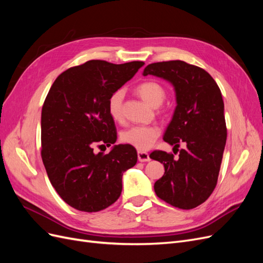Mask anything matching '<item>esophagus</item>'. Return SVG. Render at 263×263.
Masks as SVG:
<instances>
[{
	"label": "esophagus",
	"mask_w": 263,
	"mask_h": 263,
	"mask_svg": "<svg viewBox=\"0 0 263 263\" xmlns=\"http://www.w3.org/2000/svg\"><path fill=\"white\" fill-rule=\"evenodd\" d=\"M138 160L140 162H148L150 161V157L147 153H142V151H138Z\"/></svg>",
	"instance_id": "obj_1"
}]
</instances>
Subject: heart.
<instances>
[{"label":"heart","mask_w":263,"mask_h":263,"mask_svg":"<svg viewBox=\"0 0 263 263\" xmlns=\"http://www.w3.org/2000/svg\"><path fill=\"white\" fill-rule=\"evenodd\" d=\"M136 92L142 100L153 107H159L165 100L163 86L155 81H146L138 84ZM124 95V91L119 89L113 92L108 99V113L116 122H121L123 118ZM159 135H160V128L158 126L137 125L124 129L121 133V140L124 144L136 148L139 151H146L153 147Z\"/></svg>","instance_id":"heart-1"}]
</instances>
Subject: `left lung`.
Listing matches in <instances>:
<instances>
[{"label": "left lung", "mask_w": 263, "mask_h": 263, "mask_svg": "<svg viewBox=\"0 0 263 263\" xmlns=\"http://www.w3.org/2000/svg\"><path fill=\"white\" fill-rule=\"evenodd\" d=\"M142 74L173 85L177 107L163 140L174 148L185 146L179 158L161 150L150 154L164 165L155 192L174 208L194 209L208 200L217 184L227 138L221 92L209 72L181 60L150 63Z\"/></svg>", "instance_id": "8db88e82"}]
</instances>
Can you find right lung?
<instances>
[{
    "mask_svg": "<svg viewBox=\"0 0 263 263\" xmlns=\"http://www.w3.org/2000/svg\"><path fill=\"white\" fill-rule=\"evenodd\" d=\"M145 65L90 60L55 79L42 109V158L51 185L73 209L99 212L122 193L123 173L137 162L136 149L115 145L108 154L94 146L117 139L107 103Z\"/></svg>",
    "mask_w": 263,
    "mask_h": 263,
    "instance_id": "right-lung-1",
    "label": "right lung"
}]
</instances>
